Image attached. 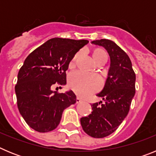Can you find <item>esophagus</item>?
<instances>
[{
    "label": "esophagus",
    "instance_id": "1",
    "mask_svg": "<svg viewBox=\"0 0 156 156\" xmlns=\"http://www.w3.org/2000/svg\"><path fill=\"white\" fill-rule=\"evenodd\" d=\"M82 101V99L79 97H76V103H80Z\"/></svg>",
    "mask_w": 156,
    "mask_h": 156
}]
</instances>
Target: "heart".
Returning <instances> with one entry per match:
<instances>
[{
    "label": "heart",
    "mask_w": 156,
    "mask_h": 156,
    "mask_svg": "<svg viewBox=\"0 0 156 156\" xmlns=\"http://www.w3.org/2000/svg\"><path fill=\"white\" fill-rule=\"evenodd\" d=\"M92 58L97 65L102 64L107 62L108 54L101 48H95L91 51ZM79 53L73 57L69 62V69H72L76 66ZM101 86V80L97 76H90L80 72L73 73L69 77V87L80 96L84 97L94 92L97 91Z\"/></svg>",
    "instance_id": "1"
}]
</instances>
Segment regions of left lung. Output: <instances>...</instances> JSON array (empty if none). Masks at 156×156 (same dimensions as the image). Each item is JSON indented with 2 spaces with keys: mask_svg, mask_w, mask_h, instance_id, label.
<instances>
[{
  "mask_svg": "<svg viewBox=\"0 0 156 156\" xmlns=\"http://www.w3.org/2000/svg\"><path fill=\"white\" fill-rule=\"evenodd\" d=\"M92 43L105 48L111 65L105 85L97 94L104 101L91 104V114L82 117L80 123L87 134L102 138L115 131L127 115L135 94L136 75L127 54L115 43L107 39Z\"/></svg>",
  "mask_w": 156,
  "mask_h": 156,
  "instance_id": "obj_1",
  "label": "left lung"
}]
</instances>
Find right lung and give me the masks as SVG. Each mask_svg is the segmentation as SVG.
<instances>
[{
    "label": "right lung",
    "instance_id": "add662e5",
    "mask_svg": "<svg viewBox=\"0 0 156 156\" xmlns=\"http://www.w3.org/2000/svg\"><path fill=\"white\" fill-rule=\"evenodd\" d=\"M88 42L56 37L27 56L15 90L19 112L32 129L40 133L51 131L58 126L64 109L76 103L72 90L59 93L51 88L66 84L69 62Z\"/></svg>",
    "mask_w": 156,
    "mask_h": 156
}]
</instances>
